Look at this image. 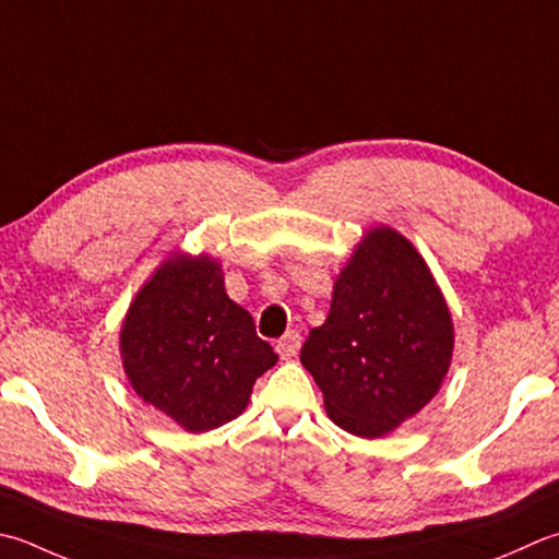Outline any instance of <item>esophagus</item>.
<instances>
[{
    "mask_svg": "<svg viewBox=\"0 0 559 559\" xmlns=\"http://www.w3.org/2000/svg\"><path fill=\"white\" fill-rule=\"evenodd\" d=\"M300 342H302V336L295 332V330H290V332H286L283 334L281 338H278V344H276V352H278V356L281 358H286V360H290L295 354L300 352Z\"/></svg>",
    "mask_w": 559,
    "mask_h": 559,
    "instance_id": "1",
    "label": "esophagus"
}]
</instances>
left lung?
<instances>
[{"instance_id": "left-lung-1", "label": "left lung", "mask_w": 559, "mask_h": 559, "mask_svg": "<svg viewBox=\"0 0 559 559\" xmlns=\"http://www.w3.org/2000/svg\"><path fill=\"white\" fill-rule=\"evenodd\" d=\"M453 320L409 239L373 227L334 283L332 308L300 360L330 419L378 439L433 400L451 368Z\"/></svg>"}]
</instances>
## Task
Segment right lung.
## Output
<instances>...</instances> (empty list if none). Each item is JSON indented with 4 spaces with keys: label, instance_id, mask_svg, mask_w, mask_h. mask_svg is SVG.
I'll return each mask as SVG.
<instances>
[{
    "label": "right lung",
    "instance_id": "obj_1",
    "mask_svg": "<svg viewBox=\"0 0 559 559\" xmlns=\"http://www.w3.org/2000/svg\"><path fill=\"white\" fill-rule=\"evenodd\" d=\"M120 356L138 397L193 433L239 417L278 360L205 254H174L152 273L130 302Z\"/></svg>",
    "mask_w": 559,
    "mask_h": 559
}]
</instances>
